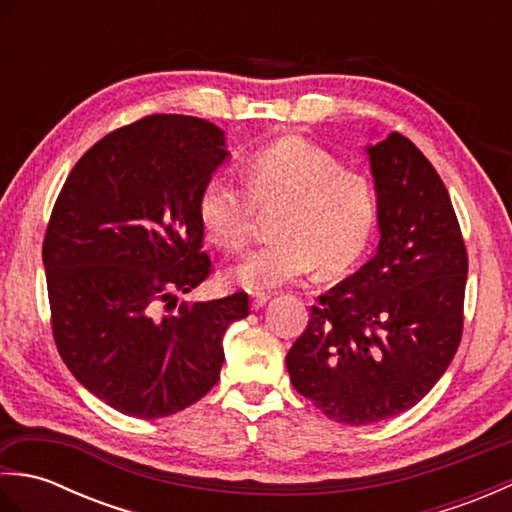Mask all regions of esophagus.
Here are the masks:
<instances>
[{"mask_svg": "<svg viewBox=\"0 0 512 512\" xmlns=\"http://www.w3.org/2000/svg\"><path fill=\"white\" fill-rule=\"evenodd\" d=\"M268 299L270 295H266V292H253V297H250V306H253V310H259L266 306Z\"/></svg>", "mask_w": 512, "mask_h": 512, "instance_id": "34e87169", "label": "esophagus"}]
</instances>
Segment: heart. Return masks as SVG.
I'll use <instances>...</instances> for the list:
<instances>
[{"label": "heart", "mask_w": 512, "mask_h": 512, "mask_svg": "<svg viewBox=\"0 0 512 512\" xmlns=\"http://www.w3.org/2000/svg\"><path fill=\"white\" fill-rule=\"evenodd\" d=\"M246 187L226 176L204 184L198 202L206 237L228 253L248 246L257 209L274 211L273 244L250 253L231 277L248 290L286 286L319 268L341 275L372 239L378 200L363 171L341 167L330 151L299 136H284L253 154Z\"/></svg>", "instance_id": "obj_1"}]
</instances>
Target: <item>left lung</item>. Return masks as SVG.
Listing matches in <instances>:
<instances>
[{"label":"left lung","instance_id":"8db88e82","mask_svg":"<svg viewBox=\"0 0 512 512\" xmlns=\"http://www.w3.org/2000/svg\"><path fill=\"white\" fill-rule=\"evenodd\" d=\"M365 154L378 200L376 255L319 297L286 356L299 394L352 427L418 405L447 372L469 273L449 191L422 151L391 132Z\"/></svg>","mask_w":512,"mask_h":512}]
</instances>
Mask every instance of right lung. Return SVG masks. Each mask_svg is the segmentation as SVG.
<instances>
[{
	"mask_svg": "<svg viewBox=\"0 0 512 512\" xmlns=\"http://www.w3.org/2000/svg\"><path fill=\"white\" fill-rule=\"evenodd\" d=\"M228 158L213 123L147 116L85 151L52 209L43 266L57 350L125 416L165 418L209 394L228 325L248 317L246 292L162 312L209 277L198 202Z\"/></svg>",
	"mask_w": 512,
	"mask_h": 512,
	"instance_id": "obj_1",
	"label": "right lung"
}]
</instances>
